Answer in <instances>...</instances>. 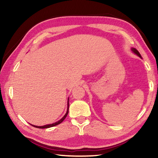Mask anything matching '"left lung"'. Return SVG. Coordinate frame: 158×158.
Listing matches in <instances>:
<instances>
[{
  "instance_id": "8db88e82",
  "label": "left lung",
  "mask_w": 158,
  "mask_h": 158,
  "mask_svg": "<svg viewBox=\"0 0 158 158\" xmlns=\"http://www.w3.org/2000/svg\"><path fill=\"white\" fill-rule=\"evenodd\" d=\"M132 52L135 53V54H137L138 56H139L140 58H141V54L139 53V52H138V51L136 49H135V48H132Z\"/></svg>"
}]
</instances>
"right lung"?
Returning a JSON list of instances; mask_svg holds the SVG:
<instances>
[{
    "label": "right lung",
    "instance_id": "add662e5",
    "mask_svg": "<svg viewBox=\"0 0 158 158\" xmlns=\"http://www.w3.org/2000/svg\"><path fill=\"white\" fill-rule=\"evenodd\" d=\"M68 110H69V99H68V110H67V112H66V114H65V116H64L62 118H61V119L60 120V121L56 122V123H54L49 124V125H43V126H36V125H33V127H37V128H41V129H44V128H49V127H53V126H56V125H58V124L61 123H62V122L64 121V119H65V118H66V116H68Z\"/></svg>",
    "mask_w": 158,
    "mask_h": 158
}]
</instances>
